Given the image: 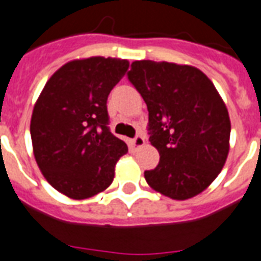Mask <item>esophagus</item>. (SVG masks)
<instances>
[{"label": "esophagus", "mask_w": 261, "mask_h": 261, "mask_svg": "<svg viewBox=\"0 0 261 261\" xmlns=\"http://www.w3.org/2000/svg\"><path fill=\"white\" fill-rule=\"evenodd\" d=\"M130 144H132L135 149H140V147L144 146V138L143 136H136V138L130 140Z\"/></svg>", "instance_id": "obj_1"}]
</instances>
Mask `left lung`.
Instances as JSON below:
<instances>
[{"mask_svg": "<svg viewBox=\"0 0 261 261\" xmlns=\"http://www.w3.org/2000/svg\"><path fill=\"white\" fill-rule=\"evenodd\" d=\"M128 77L149 111L150 143L160 153L144 171L151 189L174 200L195 197L221 172L229 153L225 102L200 69L174 62H132Z\"/></svg>", "mask_w": 261, "mask_h": 261, "instance_id": "1", "label": "left lung"}]
</instances>
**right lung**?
Listing matches in <instances>:
<instances>
[{
    "label": "right lung",
    "mask_w": 261,
    "mask_h": 261,
    "mask_svg": "<svg viewBox=\"0 0 261 261\" xmlns=\"http://www.w3.org/2000/svg\"><path fill=\"white\" fill-rule=\"evenodd\" d=\"M129 68L128 60L90 57L53 73L30 119L33 154L54 189L75 200L106 191L126 143L108 129L107 98Z\"/></svg>",
    "instance_id": "obj_1"
}]
</instances>
